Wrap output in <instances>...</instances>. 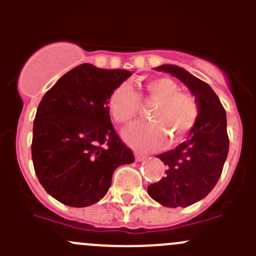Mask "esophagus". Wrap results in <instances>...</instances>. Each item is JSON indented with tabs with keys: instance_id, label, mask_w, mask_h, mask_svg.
I'll return each instance as SVG.
<instances>
[{
	"instance_id": "esophagus-1",
	"label": "esophagus",
	"mask_w": 256,
	"mask_h": 256,
	"mask_svg": "<svg viewBox=\"0 0 256 256\" xmlns=\"http://www.w3.org/2000/svg\"><path fill=\"white\" fill-rule=\"evenodd\" d=\"M147 157L146 156H144V154H135V160L138 162H141V161H144V160H146Z\"/></svg>"
}]
</instances>
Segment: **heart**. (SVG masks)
I'll list each match as a JSON object with an SVG mask.
<instances>
[{"label":"heart","mask_w":256,"mask_h":256,"mask_svg":"<svg viewBox=\"0 0 256 256\" xmlns=\"http://www.w3.org/2000/svg\"><path fill=\"white\" fill-rule=\"evenodd\" d=\"M140 99L156 102L148 114L151 121L138 122L124 131V138L138 150H156L166 141H180L192 130L198 118V105L190 95L180 92L174 80L156 78L146 80L144 94L138 95L128 84H121L112 90L108 106L114 120L128 125L138 116Z\"/></svg>","instance_id":"heart-1"}]
</instances>
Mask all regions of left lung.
Segmentation results:
<instances>
[{"label":"left lung","instance_id":"8db88e82","mask_svg":"<svg viewBox=\"0 0 256 256\" xmlns=\"http://www.w3.org/2000/svg\"><path fill=\"white\" fill-rule=\"evenodd\" d=\"M154 69L176 76L190 89L198 118L186 141L157 156L167 166L166 174L150 184L147 192L164 207H188L207 197L223 171L229 151L226 114L213 89L186 69L174 64Z\"/></svg>","mask_w":256,"mask_h":256}]
</instances>
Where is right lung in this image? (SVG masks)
Here are the masks:
<instances>
[{
  "mask_svg": "<svg viewBox=\"0 0 256 256\" xmlns=\"http://www.w3.org/2000/svg\"><path fill=\"white\" fill-rule=\"evenodd\" d=\"M132 73L80 64L44 94L33 122L32 160L46 190L70 207L99 202L121 164L135 161L110 120L108 99Z\"/></svg>",
  "mask_w": 256,
  "mask_h": 256,
  "instance_id": "obj_1",
  "label": "right lung"
}]
</instances>
